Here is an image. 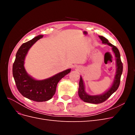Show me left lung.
I'll return each instance as SVG.
<instances>
[{"label": "left lung", "instance_id": "obj_1", "mask_svg": "<svg viewBox=\"0 0 135 135\" xmlns=\"http://www.w3.org/2000/svg\"><path fill=\"white\" fill-rule=\"evenodd\" d=\"M99 37L102 41V43L104 44H107L108 46L112 47V50L115 57L116 61V73L115 76H114L113 82L110 87L103 94L96 95H90L88 94L85 91V85L82 78L80 76V81L79 83V89H78V95L80 99L85 103H91V104H100L103 103L107 100L108 98L111 96L113 93L115 92L117 89L119 87L120 84V77L123 71V64L122 63L120 60V55L118 49L113 46L109 40L103 36H99Z\"/></svg>", "mask_w": 135, "mask_h": 135}]
</instances>
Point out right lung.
<instances>
[{"mask_svg":"<svg viewBox=\"0 0 135 135\" xmlns=\"http://www.w3.org/2000/svg\"><path fill=\"white\" fill-rule=\"evenodd\" d=\"M43 36L39 35L21 45L16 55L12 69L18 91L27 99L36 102L46 101L52 99L59 81L71 71V69H68L43 80H36L28 74L24 66L25 57L30 48Z\"/></svg>","mask_w":135,"mask_h":135,"instance_id":"obj_1","label":"right lung"}]
</instances>
